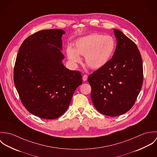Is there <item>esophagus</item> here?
Returning a JSON list of instances; mask_svg holds the SVG:
<instances>
[{
	"label": "esophagus",
	"mask_w": 157,
	"mask_h": 157,
	"mask_svg": "<svg viewBox=\"0 0 157 157\" xmlns=\"http://www.w3.org/2000/svg\"><path fill=\"white\" fill-rule=\"evenodd\" d=\"M87 79H88V75H86V74L83 75V80L84 82H85V81L87 80Z\"/></svg>",
	"instance_id": "esophagus-1"
}]
</instances>
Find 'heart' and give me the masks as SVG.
<instances>
[{
	"label": "heart",
	"instance_id": "heart-1",
	"mask_svg": "<svg viewBox=\"0 0 157 157\" xmlns=\"http://www.w3.org/2000/svg\"><path fill=\"white\" fill-rule=\"evenodd\" d=\"M115 47L114 39L110 36L94 33L77 40L75 47L67 46V54L72 63L81 61L84 56L85 65L92 69L105 67L109 61Z\"/></svg>",
	"mask_w": 157,
	"mask_h": 157
}]
</instances>
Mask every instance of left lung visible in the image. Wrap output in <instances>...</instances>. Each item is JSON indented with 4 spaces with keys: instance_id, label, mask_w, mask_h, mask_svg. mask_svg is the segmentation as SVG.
<instances>
[{
    "instance_id": "1",
    "label": "left lung",
    "mask_w": 157,
    "mask_h": 157,
    "mask_svg": "<svg viewBox=\"0 0 157 157\" xmlns=\"http://www.w3.org/2000/svg\"><path fill=\"white\" fill-rule=\"evenodd\" d=\"M113 29L117 44L112 59L88 79L94 107L110 117L132 108L143 81V62L136 45L120 30Z\"/></svg>"
}]
</instances>
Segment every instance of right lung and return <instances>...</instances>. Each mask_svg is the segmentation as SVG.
I'll list each match as a JSON object with an SVG mask.
<instances>
[{"mask_svg": "<svg viewBox=\"0 0 157 157\" xmlns=\"http://www.w3.org/2000/svg\"><path fill=\"white\" fill-rule=\"evenodd\" d=\"M59 29L38 31L21 46L14 69V82L24 107L31 113L52 120L67 110L74 91L82 83L80 71L65 67Z\"/></svg>", "mask_w": 157, "mask_h": 157, "instance_id": "obj_1", "label": "right lung"}]
</instances>
